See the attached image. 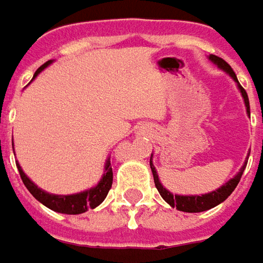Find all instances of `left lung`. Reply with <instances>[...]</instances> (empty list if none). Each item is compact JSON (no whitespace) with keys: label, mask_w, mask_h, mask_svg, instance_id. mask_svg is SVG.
Instances as JSON below:
<instances>
[{"label":"left lung","mask_w":263,"mask_h":263,"mask_svg":"<svg viewBox=\"0 0 263 263\" xmlns=\"http://www.w3.org/2000/svg\"><path fill=\"white\" fill-rule=\"evenodd\" d=\"M209 60H211L214 64H217L221 70H224L226 73H228L230 76L233 77V80L237 83L238 89H240V92H241V96H243V99H245L246 111H248V114L250 116V106H249L248 93H246V90L241 87V85L238 83L237 76H236V73L233 71V68H231L230 64L226 63L222 58H219V57L217 55H209ZM249 154H250V152H249ZM246 165H248V162H245V165L240 168V171H238L237 174L233 177L231 180H228L224 186H221L219 189H217V190L211 192V193L202 195V196H180V195H173V193H170L167 189L161 184V181H159V178H158L157 170H155L154 164H152V159H151V170H152L154 181H155V186H157L159 195L162 196V199L167 202L168 205H171V206L176 208L178 211H183V212H203V211H208V209H211V208L219 205L221 202H224V200L234 192V189L237 187L238 181H240V178H241V174H243Z\"/></svg>","instance_id":"1"}]
</instances>
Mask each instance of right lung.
I'll use <instances>...</instances> for the list:
<instances>
[{
	"label": "right lung",
	"mask_w": 263,
	"mask_h": 263,
	"mask_svg": "<svg viewBox=\"0 0 263 263\" xmlns=\"http://www.w3.org/2000/svg\"><path fill=\"white\" fill-rule=\"evenodd\" d=\"M52 63V60L46 61L44 66H41L37 70H36L35 79L45 67H48ZM17 164V170L20 173V177L25 183L26 189L32 193V196L35 197L36 200H39L42 205H45L46 208L55 211V212H60V214H68V215H77V214H83L86 212L87 209H93L98 205H101L104 202V199L108 195L109 189L112 186V168H111V161L108 159L105 164V173L101 178V181L96 184L95 187L89 189V190H85V192H80V193H76V195H67V196H58V195H49L44 192L42 189L36 186L33 181H30V178L26 176L23 173L22 167Z\"/></svg>",
	"instance_id": "right-lung-1"
}]
</instances>
